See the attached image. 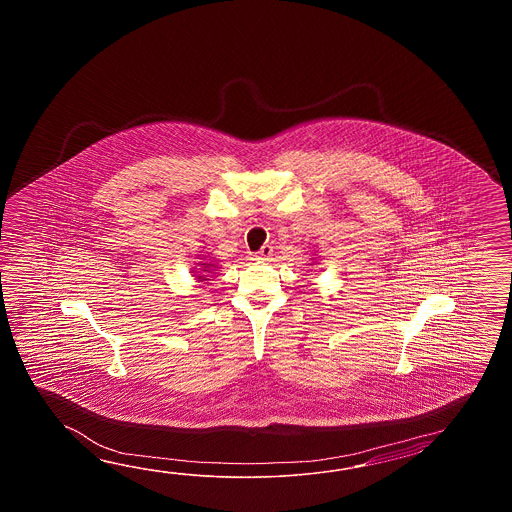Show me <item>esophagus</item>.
Returning <instances> with one entry per match:
<instances>
[{
    "instance_id": "obj_1",
    "label": "esophagus",
    "mask_w": 512,
    "mask_h": 512,
    "mask_svg": "<svg viewBox=\"0 0 512 512\" xmlns=\"http://www.w3.org/2000/svg\"><path fill=\"white\" fill-rule=\"evenodd\" d=\"M271 256H272L271 245H263V247H261V249H260V252H258V254H256V258H258V260H261V261H267V260H269V258H271Z\"/></svg>"
}]
</instances>
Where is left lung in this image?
I'll return each instance as SVG.
<instances>
[{
	"mask_svg": "<svg viewBox=\"0 0 512 512\" xmlns=\"http://www.w3.org/2000/svg\"><path fill=\"white\" fill-rule=\"evenodd\" d=\"M311 265H313V263H311Z\"/></svg>",
	"mask_w": 512,
	"mask_h": 512,
	"instance_id": "obj_1",
	"label": "left lung"
}]
</instances>
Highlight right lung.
<instances>
[{
    "label": "right lung",
    "instance_id": "add662e5",
    "mask_svg": "<svg viewBox=\"0 0 512 512\" xmlns=\"http://www.w3.org/2000/svg\"><path fill=\"white\" fill-rule=\"evenodd\" d=\"M196 267H199V269H197V271H192L194 272V274H192V276H194V280H196L197 283H205L207 282L208 278H212V274H207V272H214V271H218L219 267H218V263H216V260L212 261V260H205V258H203V260L199 261V263H197Z\"/></svg>",
    "mask_w": 512,
    "mask_h": 512
}]
</instances>
